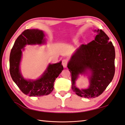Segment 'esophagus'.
Segmentation results:
<instances>
[{
	"label": "esophagus",
	"mask_w": 125,
	"mask_h": 125,
	"mask_svg": "<svg viewBox=\"0 0 125 125\" xmlns=\"http://www.w3.org/2000/svg\"><path fill=\"white\" fill-rule=\"evenodd\" d=\"M68 63V60L67 59H64L62 61V65L64 68L67 67Z\"/></svg>",
	"instance_id": "obj_1"
}]
</instances>
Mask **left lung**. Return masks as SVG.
I'll return each instance as SVG.
<instances>
[{"label":"left lung","mask_w":125,"mask_h":125,"mask_svg":"<svg viewBox=\"0 0 125 125\" xmlns=\"http://www.w3.org/2000/svg\"><path fill=\"white\" fill-rule=\"evenodd\" d=\"M95 40L82 44L76 50L68 63L71 73L72 88L75 94L85 98H94L102 94L115 74L114 46L102 30H95ZM87 69L92 72L88 89L80 90L74 85L78 75Z\"/></svg>","instance_id":"1"}]
</instances>
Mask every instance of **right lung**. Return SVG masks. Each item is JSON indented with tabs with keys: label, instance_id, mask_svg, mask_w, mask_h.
Returning a JSON list of instances; mask_svg holds the SVG:
<instances>
[{
	"label": "right lung",
	"instance_id": "add662e5",
	"mask_svg": "<svg viewBox=\"0 0 125 125\" xmlns=\"http://www.w3.org/2000/svg\"><path fill=\"white\" fill-rule=\"evenodd\" d=\"M43 32L38 29H27L17 38L10 56V73L13 81L24 94L29 96H42L52 92L53 83L63 70L61 62L49 64L42 77L36 81L26 80L19 70L21 49L26 44H41L45 42Z\"/></svg>",
	"mask_w": 125,
	"mask_h": 125
}]
</instances>
